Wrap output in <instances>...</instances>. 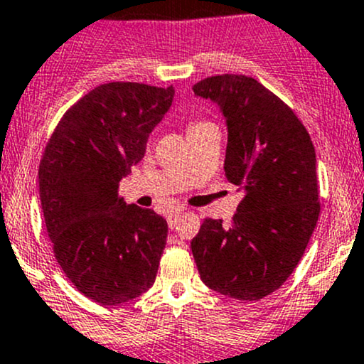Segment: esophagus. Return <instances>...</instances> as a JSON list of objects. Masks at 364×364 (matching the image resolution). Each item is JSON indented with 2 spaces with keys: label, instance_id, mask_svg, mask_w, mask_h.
Wrapping results in <instances>:
<instances>
[{
  "label": "esophagus",
  "instance_id": "obj_1",
  "mask_svg": "<svg viewBox=\"0 0 364 364\" xmlns=\"http://www.w3.org/2000/svg\"><path fill=\"white\" fill-rule=\"evenodd\" d=\"M179 216H181V211H174L169 214V218H167V221H169V228H176V223H178Z\"/></svg>",
  "mask_w": 364,
  "mask_h": 364
}]
</instances>
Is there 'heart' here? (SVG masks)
I'll return each instance as SVG.
<instances>
[{
  "label": "heart",
  "instance_id": "b5f03b06",
  "mask_svg": "<svg viewBox=\"0 0 364 364\" xmlns=\"http://www.w3.org/2000/svg\"><path fill=\"white\" fill-rule=\"evenodd\" d=\"M205 124H211V122H205V120H195L192 124L188 125V131H192V129H197L200 127V125H205Z\"/></svg>",
  "mask_w": 364,
  "mask_h": 364
}]
</instances>
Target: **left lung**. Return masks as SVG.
<instances>
[{
  "label": "left lung",
  "mask_w": 364,
  "mask_h": 364,
  "mask_svg": "<svg viewBox=\"0 0 364 364\" xmlns=\"http://www.w3.org/2000/svg\"><path fill=\"white\" fill-rule=\"evenodd\" d=\"M193 94L227 118L225 176L244 195L230 227L204 218L192 240L195 263L214 291L262 300L293 274L316 228V150L293 109L251 76H208Z\"/></svg>",
  "instance_id": "left-lung-1"
}]
</instances>
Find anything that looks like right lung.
<instances>
[{"label":"right lung","mask_w":364,"mask_h":364,"mask_svg":"<svg viewBox=\"0 0 364 364\" xmlns=\"http://www.w3.org/2000/svg\"><path fill=\"white\" fill-rule=\"evenodd\" d=\"M172 97V85H99L63 114L45 146L38 174L53 255L95 304H124L155 282L167 221L125 204L118 183L144 156Z\"/></svg>","instance_id":"add662e5"}]
</instances>
